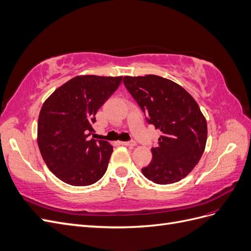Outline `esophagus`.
Returning <instances> with one entry per match:
<instances>
[{"instance_id":"34e87169","label":"esophagus","mask_w":251,"mask_h":251,"mask_svg":"<svg viewBox=\"0 0 251 251\" xmlns=\"http://www.w3.org/2000/svg\"><path fill=\"white\" fill-rule=\"evenodd\" d=\"M123 146H126V147H135L136 146V142L134 140L131 141H125V142H121Z\"/></svg>"}]
</instances>
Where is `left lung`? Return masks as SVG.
Wrapping results in <instances>:
<instances>
[{"label": "left lung", "instance_id": "left-lung-1", "mask_svg": "<svg viewBox=\"0 0 251 251\" xmlns=\"http://www.w3.org/2000/svg\"><path fill=\"white\" fill-rule=\"evenodd\" d=\"M124 83L148 124L162 132L142 174L157 184L186 177L199 162L207 139L206 120L198 103L176 82L157 75L125 76Z\"/></svg>", "mask_w": 251, "mask_h": 251}]
</instances>
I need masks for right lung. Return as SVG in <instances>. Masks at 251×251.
Instances as JSON below:
<instances>
[{"instance_id": "obj_1", "label": "right lung", "mask_w": 251, "mask_h": 251, "mask_svg": "<svg viewBox=\"0 0 251 251\" xmlns=\"http://www.w3.org/2000/svg\"><path fill=\"white\" fill-rule=\"evenodd\" d=\"M121 81L123 76H76L44 102L37 123V144L48 169L65 183L91 185L107 171L112 146L89 136L94 132L97 111Z\"/></svg>"}]
</instances>
